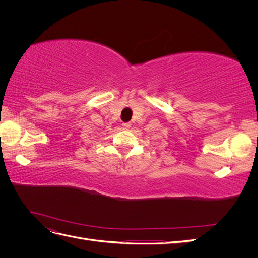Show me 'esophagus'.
Segmentation results:
<instances>
[{
	"label": "esophagus",
	"mask_w": 258,
	"mask_h": 258,
	"mask_svg": "<svg viewBox=\"0 0 258 258\" xmlns=\"http://www.w3.org/2000/svg\"><path fill=\"white\" fill-rule=\"evenodd\" d=\"M122 127H123L124 129H129V128L131 127V123H130V122H123V123H122Z\"/></svg>",
	"instance_id": "1"
}]
</instances>
